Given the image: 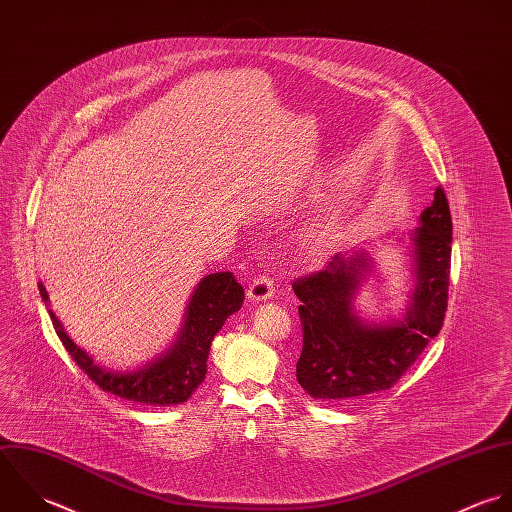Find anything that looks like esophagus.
Instances as JSON below:
<instances>
[{
  "instance_id": "esophagus-1",
  "label": "esophagus",
  "mask_w": 512,
  "mask_h": 512,
  "mask_svg": "<svg viewBox=\"0 0 512 512\" xmlns=\"http://www.w3.org/2000/svg\"><path fill=\"white\" fill-rule=\"evenodd\" d=\"M246 296L250 302H266L274 296V280L268 278V276H260L256 278L248 290H246Z\"/></svg>"
}]
</instances>
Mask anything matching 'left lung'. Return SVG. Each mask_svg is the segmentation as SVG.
<instances>
[{
	"instance_id": "8db88e82",
	"label": "left lung",
	"mask_w": 512,
	"mask_h": 512,
	"mask_svg": "<svg viewBox=\"0 0 512 512\" xmlns=\"http://www.w3.org/2000/svg\"><path fill=\"white\" fill-rule=\"evenodd\" d=\"M453 224L439 186L409 234L413 290L401 320L367 322L353 302L371 274L365 250L336 254L328 266L294 282L302 302L298 383L314 399H349L393 387L433 340L445 320Z\"/></svg>"
}]
</instances>
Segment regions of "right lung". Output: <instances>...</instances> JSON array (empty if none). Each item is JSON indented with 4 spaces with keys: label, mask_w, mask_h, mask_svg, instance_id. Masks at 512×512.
<instances>
[{
    "label": "right lung",
    "mask_w": 512,
    "mask_h": 512,
    "mask_svg": "<svg viewBox=\"0 0 512 512\" xmlns=\"http://www.w3.org/2000/svg\"><path fill=\"white\" fill-rule=\"evenodd\" d=\"M43 302L49 306L45 286L39 282ZM244 290L230 272L208 274L194 288L180 332L171 347L133 371H113L95 363V359L69 338L53 310H47L53 328L75 363L107 393L145 405L184 403L204 381L206 361L214 336L226 318L240 310Z\"/></svg>",
    "instance_id": "1"
}]
</instances>
